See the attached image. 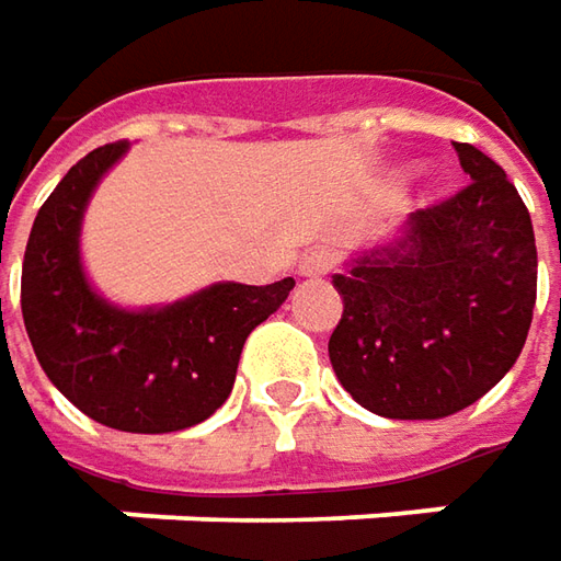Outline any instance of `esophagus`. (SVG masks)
I'll return each instance as SVG.
<instances>
[{
    "label": "esophagus",
    "mask_w": 561,
    "mask_h": 561,
    "mask_svg": "<svg viewBox=\"0 0 561 561\" xmlns=\"http://www.w3.org/2000/svg\"><path fill=\"white\" fill-rule=\"evenodd\" d=\"M339 263V254L332 251V248H313V251H307L304 254V261H300V276H307V279H319V276H325V273H332V266Z\"/></svg>",
    "instance_id": "34e87169"
}]
</instances>
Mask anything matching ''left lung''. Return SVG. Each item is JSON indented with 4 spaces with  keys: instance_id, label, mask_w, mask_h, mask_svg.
<instances>
[{
    "instance_id": "1",
    "label": "left lung",
    "mask_w": 561,
    "mask_h": 561,
    "mask_svg": "<svg viewBox=\"0 0 561 561\" xmlns=\"http://www.w3.org/2000/svg\"><path fill=\"white\" fill-rule=\"evenodd\" d=\"M469 183L415 210L403 236L335 273L329 339L344 391L385 419H444L518 359L537 300L531 214L503 167L454 142Z\"/></svg>"
}]
</instances>
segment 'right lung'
<instances>
[{"instance_id":"obj_1","label":"right lung","mask_w":561,"mask_h":561,"mask_svg":"<svg viewBox=\"0 0 561 561\" xmlns=\"http://www.w3.org/2000/svg\"><path fill=\"white\" fill-rule=\"evenodd\" d=\"M126 142L89 151L39 207L21 270L33 354L77 410L117 432L167 435L214 415L232 391L248 335L295 288L220 282L161 310H117L89 288L80 220Z\"/></svg>"}]
</instances>
